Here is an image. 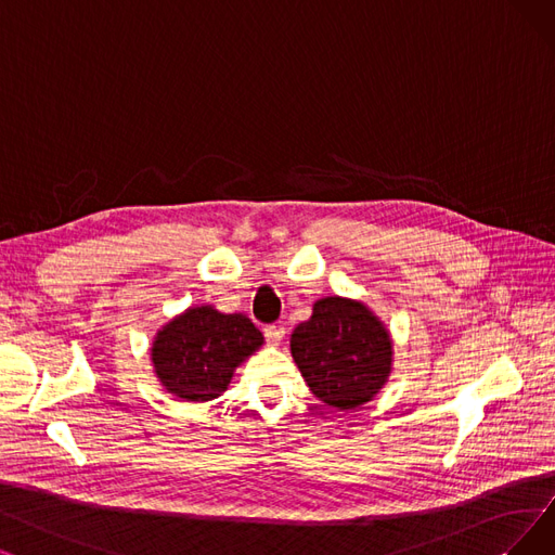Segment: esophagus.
<instances>
[{
  "mask_svg": "<svg viewBox=\"0 0 555 555\" xmlns=\"http://www.w3.org/2000/svg\"><path fill=\"white\" fill-rule=\"evenodd\" d=\"M263 337L269 339V344L280 346V341H282V337H284V327H282V325H266V327H263Z\"/></svg>",
  "mask_w": 555,
  "mask_h": 555,
  "instance_id": "34e87169",
  "label": "esophagus"
}]
</instances>
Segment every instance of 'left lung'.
Here are the masks:
<instances>
[{
	"mask_svg": "<svg viewBox=\"0 0 555 555\" xmlns=\"http://www.w3.org/2000/svg\"><path fill=\"white\" fill-rule=\"evenodd\" d=\"M292 354L323 403L350 410L378 393L391 371V341L360 302L323 298L292 335Z\"/></svg>",
	"mask_w": 555,
	"mask_h": 555,
	"instance_id": "left-lung-1",
	"label": "left lung"
}]
</instances>
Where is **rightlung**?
Wrapping results in <instances>:
<instances>
[{
    "instance_id": "right-lung-1",
    "label": "right lung",
    "mask_w": 555,
    "mask_h": 555,
    "mask_svg": "<svg viewBox=\"0 0 555 555\" xmlns=\"http://www.w3.org/2000/svg\"><path fill=\"white\" fill-rule=\"evenodd\" d=\"M261 341V332L250 319L193 307L159 332L152 346V362L170 393L205 403L228 389L234 369Z\"/></svg>"
}]
</instances>
